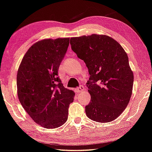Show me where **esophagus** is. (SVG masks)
<instances>
[{
    "label": "esophagus",
    "instance_id": "34e87169",
    "mask_svg": "<svg viewBox=\"0 0 152 152\" xmlns=\"http://www.w3.org/2000/svg\"><path fill=\"white\" fill-rule=\"evenodd\" d=\"M84 89H85V88H84L83 86L80 85L79 87L76 88V89H75V91H76V93L79 94V93H80V92H82V91H83Z\"/></svg>",
    "mask_w": 152,
    "mask_h": 152
}]
</instances>
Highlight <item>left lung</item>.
I'll list each match as a JSON object with an SVG mask.
<instances>
[{
    "label": "left lung",
    "mask_w": 152,
    "mask_h": 152,
    "mask_svg": "<svg viewBox=\"0 0 152 152\" xmlns=\"http://www.w3.org/2000/svg\"><path fill=\"white\" fill-rule=\"evenodd\" d=\"M70 44L90 75L87 87L91 102L85 106L86 115L99 123L114 121L126 108L132 92L134 75L126 52L107 35L72 37Z\"/></svg>",
    "instance_id": "8db88e82"
}]
</instances>
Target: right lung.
<instances>
[{"instance_id":"right-lung-1","label":"right lung","mask_w":152,"mask_h":152,"mask_svg":"<svg viewBox=\"0 0 152 152\" xmlns=\"http://www.w3.org/2000/svg\"><path fill=\"white\" fill-rule=\"evenodd\" d=\"M70 38L45 39L24 54L17 74L18 96L22 107L37 124L59 128L67 120L75 92L64 87L58 77Z\"/></svg>"}]
</instances>
